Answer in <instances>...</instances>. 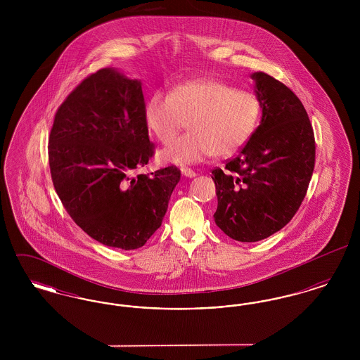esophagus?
Wrapping results in <instances>:
<instances>
[{
    "label": "esophagus",
    "instance_id": "34e87169",
    "mask_svg": "<svg viewBox=\"0 0 360 360\" xmlns=\"http://www.w3.org/2000/svg\"><path fill=\"white\" fill-rule=\"evenodd\" d=\"M181 172H182V175L188 176V178L195 176V172H193V170H191V169H188V167H182V169H181Z\"/></svg>",
    "mask_w": 360,
    "mask_h": 360
}]
</instances>
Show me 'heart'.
<instances>
[{
    "label": "heart",
    "mask_w": 360,
    "mask_h": 360,
    "mask_svg": "<svg viewBox=\"0 0 360 360\" xmlns=\"http://www.w3.org/2000/svg\"><path fill=\"white\" fill-rule=\"evenodd\" d=\"M259 117L257 97L217 78H198L174 86L172 93L155 91L144 108L150 132L162 144L178 139L160 158L178 163H197L214 155L235 154L252 135Z\"/></svg>",
    "instance_id": "1"
}]
</instances>
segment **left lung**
Wrapping results in <instances>:
<instances>
[{
    "label": "left lung",
    "instance_id": "left-lung-1",
    "mask_svg": "<svg viewBox=\"0 0 360 360\" xmlns=\"http://www.w3.org/2000/svg\"><path fill=\"white\" fill-rule=\"evenodd\" d=\"M262 121L239 154L212 170L214 221L231 239L250 243L271 236L302 204L314 169L316 141L308 113L290 89L254 72Z\"/></svg>",
    "mask_w": 360,
    "mask_h": 360
}]
</instances>
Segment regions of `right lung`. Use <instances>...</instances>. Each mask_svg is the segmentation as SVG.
Wrapping results in <instances>:
<instances>
[{
    "mask_svg": "<svg viewBox=\"0 0 360 360\" xmlns=\"http://www.w3.org/2000/svg\"><path fill=\"white\" fill-rule=\"evenodd\" d=\"M141 84L101 69L58 108L49 137L52 184L70 217L105 245L136 250L162 225L176 166L132 176L154 156Z\"/></svg>",
    "mask_w": 360,
    "mask_h": 360,
    "instance_id": "right-lung-1",
    "label": "right lung"
}]
</instances>
